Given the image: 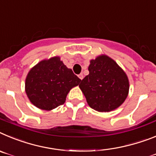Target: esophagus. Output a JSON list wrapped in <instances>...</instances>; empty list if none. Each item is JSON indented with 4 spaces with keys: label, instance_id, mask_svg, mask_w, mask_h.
I'll return each mask as SVG.
<instances>
[{
    "label": "esophagus",
    "instance_id": "1",
    "mask_svg": "<svg viewBox=\"0 0 156 156\" xmlns=\"http://www.w3.org/2000/svg\"><path fill=\"white\" fill-rule=\"evenodd\" d=\"M78 78H79L80 79H81V80H82V79H83V78H84L83 74H80L79 75H78Z\"/></svg>",
    "mask_w": 156,
    "mask_h": 156
}]
</instances>
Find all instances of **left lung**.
Listing matches in <instances>:
<instances>
[{
  "mask_svg": "<svg viewBox=\"0 0 156 156\" xmlns=\"http://www.w3.org/2000/svg\"><path fill=\"white\" fill-rule=\"evenodd\" d=\"M89 71L79 85L89 106L100 112L119 108L126 99L129 89L122 69L112 58L102 55L90 60Z\"/></svg>",
  "mask_w": 156,
  "mask_h": 156,
  "instance_id": "1",
  "label": "left lung"
}]
</instances>
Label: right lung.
<instances>
[{"label":"right lung","mask_w":156,"mask_h":156,"mask_svg":"<svg viewBox=\"0 0 156 156\" xmlns=\"http://www.w3.org/2000/svg\"><path fill=\"white\" fill-rule=\"evenodd\" d=\"M81 79L67 68L59 56L44 59L28 73L25 90L30 102L42 110L50 111L64 104L67 93Z\"/></svg>","instance_id":"add662e5"}]
</instances>
